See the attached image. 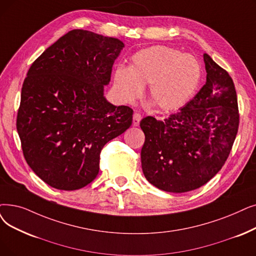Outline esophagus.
<instances>
[{
    "mask_svg": "<svg viewBox=\"0 0 256 256\" xmlns=\"http://www.w3.org/2000/svg\"><path fill=\"white\" fill-rule=\"evenodd\" d=\"M141 119H142V116L139 113H134V115H132V126H138Z\"/></svg>",
    "mask_w": 256,
    "mask_h": 256,
    "instance_id": "obj_1",
    "label": "esophagus"
}]
</instances>
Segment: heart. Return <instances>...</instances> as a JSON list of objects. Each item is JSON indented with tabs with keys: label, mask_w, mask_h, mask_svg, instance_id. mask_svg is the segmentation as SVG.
I'll return each instance as SVG.
<instances>
[{
	"label": "heart",
	"mask_w": 256,
	"mask_h": 256,
	"mask_svg": "<svg viewBox=\"0 0 256 256\" xmlns=\"http://www.w3.org/2000/svg\"><path fill=\"white\" fill-rule=\"evenodd\" d=\"M201 80V66L190 54L174 48L154 46L139 51L130 68H118L115 86L126 102L137 99L143 86L150 84L148 96L161 110L183 106L194 93Z\"/></svg>",
	"instance_id": "obj_1"
}]
</instances>
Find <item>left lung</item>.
<instances>
[{
  "label": "left lung",
  "instance_id": "left-lung-1",
  "mask_svg": "<svg viewBox=\"0 0 256 256\" xmlns=\"http://www.w3.org/2000/svg\"><path fill=\"white\" fill-rule=\"evenodd\" d=\"M206 84L179 112L165 120L143 118L146 135L142 170L159 190L186 192L206 184L220 170L234 143L240 114L228 72L204 54Z\"/></svg>",
  "mask_w": 256,
  "mask_h": 256
}]
</instances>
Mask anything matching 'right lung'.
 Wrapping results in <instances>:
<instances>
[{"instance_id":"right-lung-1","label":"right lung","mask_w":256,"mask_h":256,"mask_svg":"<svg viewBox=\"0 0 256 256\" xmlns=\"http://www.w3.org/2000/svg\"><path fill=\"white\" fill-rule=\"evenodd\" d=\"M124 47L118 38L75 29L29 68L16 130L26 162L51 187L76 190L90 184L104 146L132 126V110L104 97Z\"/></svg>"}]
</instances>
